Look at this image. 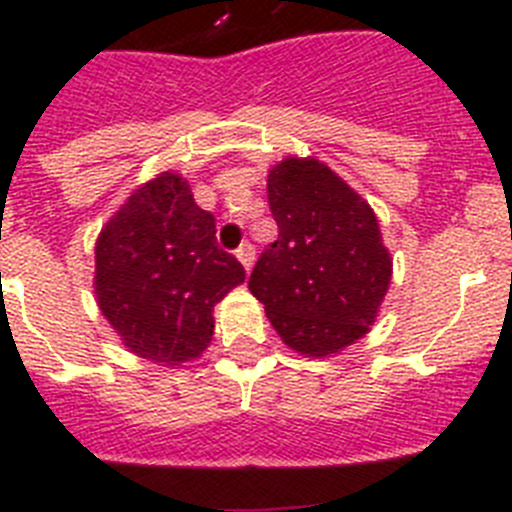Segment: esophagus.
Segmentation results:
<instances>
[{
  "label": "esophagus",
  "instance_id": "esophagus-1",
  "mask_svg": "<svg viewBox=\"0 0 512 512\" xmlns=\"http://www.w3.org/2000/svg\"><path fill=\"white\" fill-rule=\"evenodd\" d=\"M235 256H238V261H241L248 271L253 266V259H256V248H253L251 241H243L241 246H238V251H235Z\"/></svg>",
  "mask_w": 512,
  "mask_h": 512
}]
</instances>
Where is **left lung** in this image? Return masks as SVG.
Instances as JSON below:
<instances>
[{
    "instance_id": "left-lung-1",
    "label": "left lung",
    "mask_w": 512,
    "mask_h": 512,
    "mask_svg": "<svg viewBox=\"0 0 512 512\" xmlns=\"http://www.w3.org/2000/svg\"><path fill=\"white\" fill-rule=\"evenodd\" d=\"M277 241L259 256L248 289L289 348L336 354L377 318L392 259L372 207L325 164L287 158L269 174Z\"/></svg>"
}]
</instances>
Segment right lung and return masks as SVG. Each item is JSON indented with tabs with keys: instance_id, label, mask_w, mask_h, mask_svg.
Listing matches in <instances>:
<instances>
[{
	"instance_id": "1",
	"label": "right lung",
	"mask_w": 512,
	"mask_h": 512,
	"mask_svg": "<svg viewBox=\"0 0 512 512\" xmlns=\"http://www.w3.org/2000/svg\"><path fill=\"white\" fill-rule=\"evenodd\" d=\"M243 279L217 246L215 215L169 171L130 194L97 241L99 310L133 354L161 364L205 351L212 310Z\"/></svg>"
}]
</instances>
